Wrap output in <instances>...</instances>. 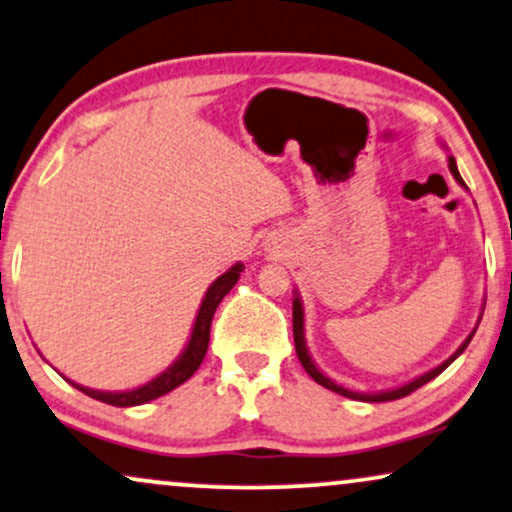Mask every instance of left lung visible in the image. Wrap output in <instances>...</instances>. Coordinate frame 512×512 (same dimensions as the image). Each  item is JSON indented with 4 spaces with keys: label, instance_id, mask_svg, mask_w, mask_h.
<instances>
[{
    "label": "left lung",
    "instance_id": "obj_1",
    "mask_svg": "<svg viewBox=\"0 0 512 512\" xmlns=\"http://www.w3.org/2000/svg\"><path fill=\"white\" fill-rule=\"evenodd\" d=\"M449 170H451L453 178H456L458 185H460V187H465V182H463V178H460L458 166H456V159H453V156H449ZM465 189H468V187H465ZM292 320H294V346H296V356H299V361H301V365H304V370L308 372V375H311L313 380L318 382V384H323L325 389L337 391V394L346 396V399H353V401H368V403H380V401H396V399H403V396L413 394L415 389H420L422 384H427L430 380H434V377L441 375V372H444L446 368H449V365H451L453 361H456V358L460 356V353H463L465 349H468L470 339L475 337L477 325H479V323L475 325V330H472V332L468 334V337H465V342L460 344L458 349L453 351L451 356L446 358L444 363H439L437 368H432V370L422 372V375H420V377H415V380H410V382L401 384V387H394V389H382V391H351V389L342 387V384H337L334 380H330V377H327L325 372L320 370L318 365H315V361L311 358V353H308V346H306V330H304V301H301L299 289H294ZM479 320H482V315H479Z\"/></svg>",
    "mask_w": 512,
    "mask_h": 512
}]
</instances>
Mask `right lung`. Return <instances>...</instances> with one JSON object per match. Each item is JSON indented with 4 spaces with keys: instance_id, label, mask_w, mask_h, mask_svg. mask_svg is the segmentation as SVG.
<instances>
[{
    "instance_id": "1",
    "label": "right lung",
    "mask_w": 512,
    "mask_h": 512,
    "mask_svg": "<svg viewBox=\"0 0 512 512\" xmlns=\"http://www.w3.org/2000/svg\"><path fill=\"white\" fill-rule=\"evenodd\" d=\"M242 270H244V263H235V266H232L230 270H225L218 280L211 282V287L206 289L204 299H201L199 313H197V318H194L192 334H189L185 349H182L180 356L175 358V361L170 363L166 370L159 372L154 380L144 382L142 387H135L128 391H99V389L82 387V384H75L73 380H68V377H63V380H66L68 384H73L75 389H80L82 394L92 396V399H97L102 403H109V406H118V408L142 406V403L159 399V396L168 394V391H173L175 387H180L182 382H187L189 377L199 370L201 361H204L206 349H208V339H211L213 313H216L220 301L225 299V294L237 285Z\"/></svg>"
}]
</instances>
